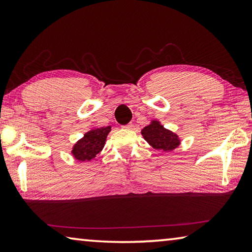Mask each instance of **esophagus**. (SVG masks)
Masks as SVG:
<instances>
[{"label":"esophagus","mask_w":252,"mask_h":252,"mask_svg":"<svg viewBox=\"0 0 252 252\" xmlns=\"http://www.w3.org/2000/svg\"><path fill=\"white\" fill-rule=\"evenodd\" d=\"M122 127H123V129H126V130H130L131 127H132V125H131V123H129V125H126V126H123Z\"/></svg>","instance_id":"34e87169"}]
</instances>
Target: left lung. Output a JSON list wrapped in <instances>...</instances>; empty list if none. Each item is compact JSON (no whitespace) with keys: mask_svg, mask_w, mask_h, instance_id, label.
<instances>
[{"mask_svg":"<svg viewBox=\"0 0 252 252\" xmlns=\"http://www.w3.org/2000/svg\"><path fill=\"white\" fill-rule=\"evenodd\" d=\"M143 138L151 144V146L161 151H171L176 149L180 141L177 134L171 131L164 129L157 121H153L151 125L144 127L141 131Z\"/></svg>","mask_w":252,"mask_h":252,"instance_id":"8db88e82","label":"left lung"}]
</instances>
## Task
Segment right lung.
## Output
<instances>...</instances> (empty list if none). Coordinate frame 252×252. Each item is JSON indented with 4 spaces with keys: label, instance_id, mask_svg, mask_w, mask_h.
I'll return each instance as SVG.
<instances>
[{
    "label": "right lung",
    "instance_id": "1",
    "mask_svg": "<svg viewBox=\"0 0 252 252\" xmlns=\"http://www.w3.org/2000/svg\"><path fill=\"white\" fill-rule=\"evenodd\" d=\"M111 130V126L97 127L89 131L84 134V138L75 144L72 153L79 161H90L96 155H99L104 147L106 135Z\"/></svg>",
    "mask_w": 252,
    "mask_h": 252
}]
</instances>
